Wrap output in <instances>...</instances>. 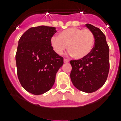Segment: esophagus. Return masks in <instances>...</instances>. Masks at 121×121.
I'll list each match as a JSON object with an SVG mask.
<instances>
[{"label": "esophagus", "mask_w": 121, "mask_h": 121, "mask_svg": "<svg viewBox=\"0 0 121 121\" xmlns=\"http://www.w3.org/2000/svg\"><path fill=\"white\" fill-rule=\"evenodd\" d=\"M69 61L68 59H66V58H65L64 59V63H68Z\"/></svg>", "instance_id": "1"}]
</instances>
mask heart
<instances>
[{
  "label": "heart",
  "mask_w": 121,
  "mask_h": 121,
  "mask_svg": "<svg viewBox=\"0 0 121 121\" xmlns=\"http://www.w3.org/2000/svg\"><path fill=\"white\" fill-rule=\"evenodd\" d=\"M95 37L89 29L70 28L63 30L58 37L53 35L50 39V45L56 53L61 55L67 48L76 59L87 56L93 49Z\"/></svg>",
  "instance_id": "obj_1"
}]
</instances>
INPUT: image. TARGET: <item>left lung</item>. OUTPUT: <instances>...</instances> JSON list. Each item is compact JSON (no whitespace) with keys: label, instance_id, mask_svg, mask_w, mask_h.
<instances>
[{"label":"left lung","instance_id":"obj_1","mask_svg":"<svg viewBox=\"0 0 121 121\" xmlns=\"http://www.w3.org/2000/svg\"><path fill=\"white\" fill-rule=\"evenodd\" d=\"M86 26L93 32L95 43L91 52L84 58L71 60L70 78L78 90L92 93L104 85L109 70V46L99 28L90 24Z\"/></svg>","mask_w":121,"mask_h":121}]
</instances>
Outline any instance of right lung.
Instances as JSON below:
<instances>
[{
    "label": "right lung",
    "mask_w": 121,
    "mask_h": 121,
    "mask_svg": "<svg viewBox=\"0 0 121 121\" xmlns=\"http://www.w3.org/2000/svg\"><path fill=\"white\" fill-rule=\"evenodd\" d=\"M56 28L39 26L29 28L20 37L16 53L17 74L22 87L34 95L51 89L63 58L56 53L50 39Z\"/></svg>",
    "instance_id": "obj_1"
}]
</instances>
